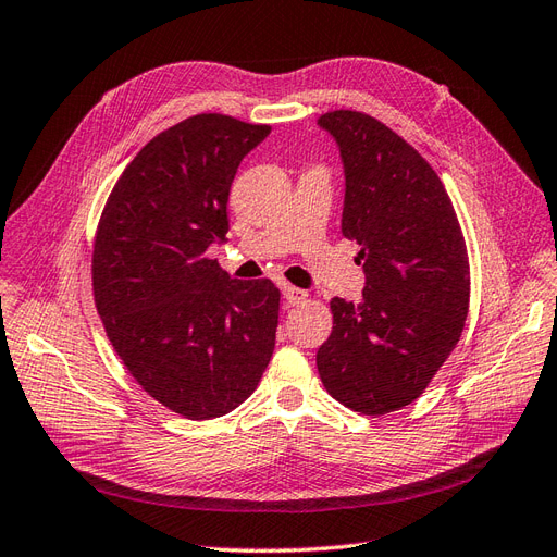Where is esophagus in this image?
Returning a JSON list of instances; mask_svg holds the SVG:
<instances>
[{
  "mask_svg": "<svg viewBox=\"0 0 557 557\" xmlns=\"http://www.w3.org/2000/svg\"><path fill=\"white\" fill-rule=\"evenodd\" d=\"M282 294H284V298H287V304H289V306L304 304V300L308 298V292H306V289L292 287V284H284V287H282Z\"/></svg>",
  "mask_w": 557,
  "mask_h": 557,
  "instance_id": "esophagus-1",
  "label": "esophagus"
}]
</instances>
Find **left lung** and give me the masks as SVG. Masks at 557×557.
Returning a JSON list of instances; mask_svg holds the SVG:
<instances>
[{"label":"left lung","mask_w":557,"mask_h":557,"mask_svg":"<svg viewBox=\"0 0 557 557\" xmlns=\"http://www.w3.org/2000/svg\"><path fill=\"white\" fill-rule=\"evenodd\" d=\"M336 139L341 231L363 265L359 304L331 298L333 331L317 349L326 392L363 416L418 399L450 357L469 312V259L438 174L385 123L361 111L317 121Z\"/></svg>","instance_id":"left-lung-1"}]
</instances>
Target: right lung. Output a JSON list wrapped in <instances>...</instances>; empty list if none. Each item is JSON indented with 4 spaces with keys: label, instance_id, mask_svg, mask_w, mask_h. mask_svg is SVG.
<instances>
[{
    "label": "right lung",
    "instance_id": "right-lung-1",
    "mask_svg": "<svg viewBox=\"0 0 557 557\" xmlns=\"http://www.w3.org/2000/svg\"><path fill=\"white\" fill-rule=\"evenodd\" d=\"M268 135L224 114L172 125L123 170L95 235L92 294L111 345L141 389L190 420L240 406L275 349L280 289L205 253L226 243L235 172Z\"/></svg>",
    "mask_w": 557,
    "mask_h": 557
}]
</instances>
